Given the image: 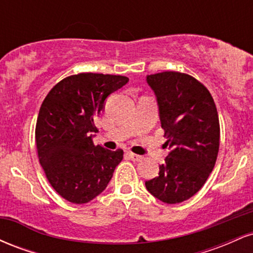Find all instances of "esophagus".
<instances>
[{"mask_svg": "<svg viewBox=\"0 0 253 253\" xmlns=\"http://www.w3.org/2000/svg\"><path fill=\"white\" fill-rule=\"evenodd\" d=\"M128 157L133 162H140L141 159H143V156L135 155V153H132V152H128Z\"/></svg>", "mask_w": 253, "mask_h": 253, "instance_id": "obj_1", "label": "esophagus"}]
</instances>
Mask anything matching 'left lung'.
Masks as SVG:
<instances>
[{"label": "left lung", "instance_id": "obj_1", "mask_svg": "<svg viewBox=\"0 0 253 253\" xmlns=\"http://www.w3.org/2000/svg\"><path fill=\"white\" fill-rule=\"evenodd\" d=\"M146 81L156 94L170 152L158 176L145 185L158 200L175 205L195 195L214 169L220 145L217 110L208 89L190 75L164 71Z\"/></svg>", "mask_w": 253, "mask_h": 253}]
</instances>
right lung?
<instances>
[{
	"instance_id": "right-lung-1",
	"label": "right lung",
	"mask_w": 253,
	"mask_h": 253,
	"mask_svg": "<svg viewBox=\"0 0 253 253\" xmlns=\"http://www.w3.org/2000/svg\"><path fill=\"white\" fill-rule=\"evenodd\" d=\"M128 82L117 75H72L50 90L36 126L38 157L53 189L69 202L82 205L106 189L124 151L92 143L95 121L104 101Z\"/></svg>"
}]
</instances>
